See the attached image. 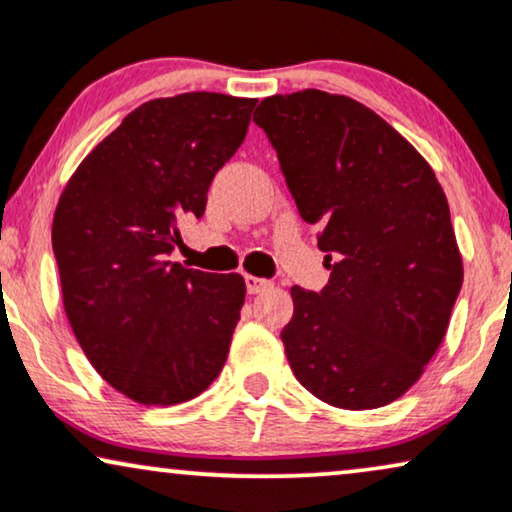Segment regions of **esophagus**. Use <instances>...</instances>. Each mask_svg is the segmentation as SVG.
I'll return each mask as SVG.
<instances>
[{
	"label": "esophagus",
	"instance_id": "1",
	"mask_svg": "<svg viewBox=\"0 0 512 512\" xmlns=\"http://www.w3.org/2000/svg\"><path fill=\"white\" fill-rule=\"evenodd\" d=\"M244 282H247V291L249 294H261L270 287L268 280H263V277H254V275H247L244 277Z\"/></svg>",
	"mask_w": 512,
	"mask_h": 512
}]
</instances>
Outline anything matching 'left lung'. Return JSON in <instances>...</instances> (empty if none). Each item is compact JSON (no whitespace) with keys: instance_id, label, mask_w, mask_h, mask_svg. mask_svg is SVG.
Returning <instances> with one entry per match:
<instances>
[{"instance_id":"1","label":"left lung","mask_w":512,"mask_h":512,"mask_svg":"<svg viewBox=\"0 0 512 512\" xmlns=\"http://www.w3.org/2000/svg\"><path fill=\"white\" fill-rule=\"evenodd\" d=\"M254 122L277 150L303 221L320 225L329 284L291 287L282 329L294 376L338 409L395 402L440 348L463 284L449 204L430 164L348 96L263 98Z\"/></svg>"}]
</instances>
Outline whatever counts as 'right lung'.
<instances>
[{"instance_id": "1", "label": "right lung", "mask_w": 512, "mask_h": 512, "mask_svg": "<svg viewBox=\"0 0 512 512\" xmlns=\"http://www.w3.org/2000/svg\"><path fill=\"white\" fill-rule=\"evenodd\" d=\"M256 98H155L82 159L53 214L63 310L84 355L145 407L204 393L221 374L247 284L171 265L183 216H202Z\"/></svg>"}]
</instances>
